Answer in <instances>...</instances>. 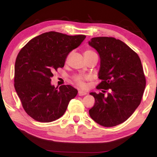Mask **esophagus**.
Here are the masks:
<instances>
[{
  "label": "esophagus",
  "mask_w": 157,
  "mask_h": 157,
  "mask_svg": "<svg viewBox=\"0 0 157 157\" xmlns=\"http://www.w3.org/2000/svg\"><path fill=\"white\" fill-rule=\"evenodd\" d=\"M86 94H87L86 93L84 92V91H78V95H79V96H82V95H85Z\"/></svg>",
  "instance_id": "1"
}]
</instances>
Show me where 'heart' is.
Returning <instances> with one entry per match:
<instances>
[{"mask_svg": "<svg viewBox=\"0 0 157 157\" xmlns=\"http://www.w3.org/2000/svg\"><path fill=\"white\" fill-rule=\"evenodd\" d=\"M94 52H93L91 50H86L84 52V56H86V55H89L90 54H92ZM88 77L82 75H76L73 78V80L75 82L77 85H78L80 87H84L85 86V80L88 79Z\"/></svg>", "mask_w": 157, "mask_h": 157, "instance_id": "heart-1", "label": "heart"}]
</instances>
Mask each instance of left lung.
<instances>
[{"mask_svg": "<svg viewBox=\"0 0 157 157\" xmlns=\"http://www.w3.org/2000/svg\"><path fill=\"white\" fill-rule=\"evenodd\" d=\"M89 44L100 58L102 82L96 88L102 89L98 94L90 93L95 104L89 115L100 125L116 126L127 121L141 101L146 85L141 62L134 50L113 37H94Z\"/></svg>", "mask_w": 157, "mask_h": 157, "instance_id": "8db88e82", "label": "left lung"}]
</instances>
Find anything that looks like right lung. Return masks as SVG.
Wrapping results in <instances>:
<instances>
[{"label": "right lung", "mask_w": 157, "mask_h": 157, "mask_svg": "<svg viewBox=\"0 0 157 157\" xmlns=\"http://www.w3.org/2000/svg\"><path fill=\"white\" fill-rule=\"evenodd\" d=\"M86 38L48 32L34 37L20 50L14 66V88L25 112L41 123L63 115L78 94L71 85H52L53 73L64 66L66 57Z\"/></svg>", "instance_id": "1"}]
</instances>
